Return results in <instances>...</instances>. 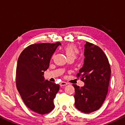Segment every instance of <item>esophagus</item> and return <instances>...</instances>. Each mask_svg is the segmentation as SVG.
Instances as JSON below:
<instances>
[{
	"label": "esophagus",
	"mask_w": 125,
	"mask_h": 125,
	"mask_svg": "<svg viewBox=\"0 0 125 125\" xmlns=\"http://www.w3.org/2000/svg\"><path fill=\"white\" fill-rule=\"evenodd\" d=\"M67 84H68V83H67L66 82H64V81H62V82H60V86H65Z\"/></svg>",
	"instance_id": "1"
}]
</instances>
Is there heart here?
Instances as JSON below:
<instances>
[{"mask_svg": "<svg viewBox=\"0 0 125 125\" xmlns=\"http://www.w3.org/2000/svg\"><path fill=\"white\" fill-rule=\"evenodd\" d=\"M67 58L75 59L78 55L80 51L78 48L74 44H68L63 48Z\"/></svg>", "mask_w": 125, "mask_h": 125, "instance_id": "heart-1", "label": "heart"}]
</instances>
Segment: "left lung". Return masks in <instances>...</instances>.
<instances>
[{"instance_id":"left-lung-1","label":"left lung","mask_w":125,"mask_h":125,"mask_svg":"<svg viewBox=\"0 0 125 125\" xmlns=\"http://www.w3.org/2000/svg\"><path fill=\"white\" fill-rule=\"evenodd\" d=\"M84 64L77 77L84 83L75 89V106L80 111L91 113L98 110L105 100L111 77L110 64L107 57L98 46L87 42L84 45Z\"/></svg>"}]
</instances>
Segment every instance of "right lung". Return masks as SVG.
<instances>
[{"mask_svg": "<svg viewBox=\"0 0 125 125\" xmlns=\"http://www.w3.org/2000/svg\"><path fill=\"white\" fill-rule=\"evenodd\" d=\"M60 42L33 44L20 54L16 70V85L28 107L41 115L54 109L53 100L59 85L44 80V72L48 68L52 55Z\"/></svg>", "mask_w": 125, "mask_h": 125, "instance_id": "1", "label": "right lung"}]
</instances>
